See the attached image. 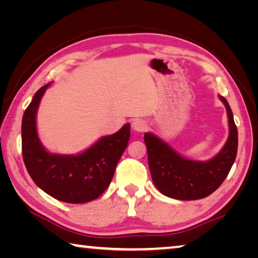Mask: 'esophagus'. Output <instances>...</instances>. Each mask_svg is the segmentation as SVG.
Segmentation results:
<instances>
[{
  "instance_id": "1",
  "label": "esophagus",
  "mask_w": 258,
  "mask_h": 258,
  "mask_svg": "<svg viewBox=\"0 0 258 258\" xmlns=\"http://www.w3.org/2000/svg\"><path fill=\"white\" fill-rule=\"evenodd\" d=\"M132 128L135 131V132L142 133L148 128V124H147V121L142 120V119H135L132 123Z\"/></svg>"
}]
</instances>
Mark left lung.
<instances>
[{
	"instance_id": "1",
	"label": "left lung",
	"mask_w": 258,
	"mask_h": 258,
	"mask_svg": "<svg viewBox=\"0 0 258 258\" xmlns=\"http://www.w3.org/2000/svg\"><path fill=\"white\" fill-rule=\"evenodd\" d=\"M229 117V139L208 161L186 159L151 133L145 134L152 181L161 194L178 200H197L212 195L228 176L237 157L238 131L226 99L220 97Z\"/></svg>"
}]
</instances>
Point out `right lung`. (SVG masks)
<instances>
[{
  "instance_id": "1",
  "label": "right lung",
  "mask_w": 258,
  "mask_h": 258,
  "mask_svg": "<svg viewBox=\"0 0 258 258\" xmlns=\"http://www.w3.org/2000/svg\"><path fill=\"white\" fill-rule=\"evenodd\" d=\"M50 84L35 93L26 109L21 124L23 158L28 174L38 187L51 197L69 204H84L97 199L112 180L117 163L127 147L131 126L103 137L89 149L76 156L47 152L36 131L38 104Z\"/></svg>"
}]
</instances>
